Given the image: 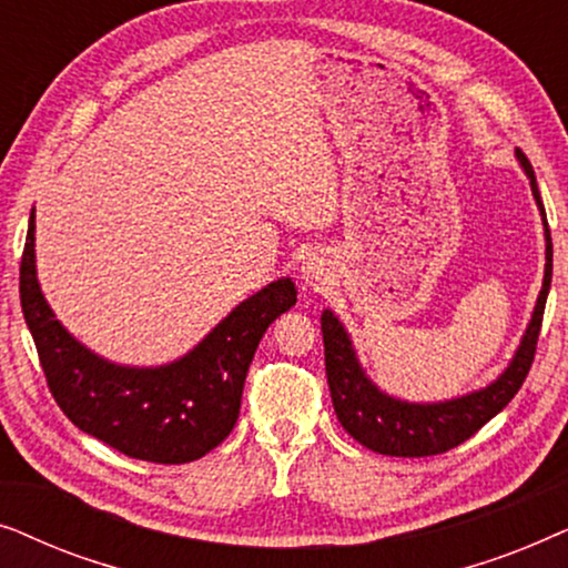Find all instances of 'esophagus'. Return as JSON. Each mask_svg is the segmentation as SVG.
Instances as JSON below:
<instances>
[{
    "mask_svg": "<svg viewBox=\"0 0 568 568\" xmlns=\"http://www.w3.org/2000/svg\"><path fill=\"white\" fill-rule=\"evenodd\" d=\"M302 276H305V282L307 284H317L323 278V266H321V261H315V258H307L305 261V266H302Z\"/></svg>",
    "mask_w": 568,
    "mask_h": 568,
    "instance_id": "1",
    "label": "esophagus"
}]
</instances>
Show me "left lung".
I'll use <instances>...</instances> for the list:
<instances>
[{
	"label": "left lung",
	"mask_w": 568,
	"mask_h": 568,
	"mask_svg": "<svg viewBox=\"0 0 568 568\" xmlns=\"http://www.w3.org/2000/svg\"><path fill=\"white\" fill-rule=\"evenodd\" d=\"M517 158L523 162L525 173L530 175L532 196L538 201L542 220V209L538 183L530 160L523 150H517ZM546 278L535 305L530 328H527L523 344L517 348V356L511 359L507 372L486 387V390L463 395V398L447 403H432V406H418V403L393 400L377 390L375 385L364 377V372L356 362L352 341H348L344 325L338 317L325 310L321 317L323 346H325V375L333 398V410L338 422L352 437L372 453L390 455V457H429L442 455L447 449L463 445L470 439L480 426L491 422L507 403L515 398L523 387L527 372L532 367L535 348L546 313V300L550 290V271H554V243H550V230L546 222Z\"/></svg>",
	"instance_id": "obj_1"
}]
</instances>
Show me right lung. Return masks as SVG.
<instances>
[{
  "label": "right lung",
  "instance_id": "1",
  "mask_svg": "<svg viewBox=\"0 0 568 568\" xmlns=\"http://www.w3.org/2000/svg\"><path fill=\"white\" fill-rule=\"evenodd\" d=\"M36 212V209H33ZM36 214L20 261V305L53 400L69 422L126 457L191 463L230 437L258 341L297 292L290 278L237 305L181 362L158 369L115 367L69 336L36 278Z\"/></svg>",
  "mask_w": 568,
  "mask_h": 568
}]
</instances>
